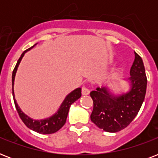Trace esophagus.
Returning <instances> with one entry per match:
<instances>
[{"label":"esophagus","instance_id":"esophagus-1","mask_svg":"<svg viewBox=\"0 0 158 158\" xmlns=\"http://www.w3.org/2000/svg\"><path fill=\"white\" fill-rule=\"evenodd\" d=\"M89 93H90V90L87 87L84 86L82 88V94L83 95H89Z\"/></svg>","mask_w":158,"mask_h":158}]
</instances>
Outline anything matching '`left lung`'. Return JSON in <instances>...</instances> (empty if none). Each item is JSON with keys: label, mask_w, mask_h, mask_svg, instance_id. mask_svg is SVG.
Segmentation results:
<instances>
[{"label": "left lung", "mask_w": 158, "mask_h": 158, "mask_svg": "<svg viewBox=\"0 0 158 158\" xmlns=\"http://www.w3.org/2000/svg\"><path fill=\"white\" fill-rule=\"evenodd\" d=\"M130 75L128 79H123L129 85L127 91L118 94L108 85H103L90 93L94 101L90 118L99 129L109 133L120 131L130 125L139 111L144 101L147 77L142 58L136 52Z\"/></svg>", "instance_id": "obj_1"}]
</instances>
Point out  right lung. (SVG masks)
<instances>
[{
  "instance_id": "1",
  "label": "right lung",
  "mask_w": 158,
  "mask_h": 158,
  "mask_svg": "<svg viewBox=\"0 0 158 158\" xmlns=\"http://www.w3.org/2000/svg\"><path fill=\"white\" fill-rule=\"evenodd\" d=\"M37 44L38 43H36L35 45H33L32 48H30L28 50L24 51L19 57V59L18 60L17 64H16L13 70V74H12V94H13L14 102H15L16 110L18 111L21 120H23V122L25 124L26 126L29 128L30 130L37 133H39V134L50 135V134H53V133L58 131L65 124L70 106L81 97V88H77L72 92H70L69 94H67L66 97L64 98V101L62 102L60 107L58 108V110L56 111V113H54L52 115H51L49 117L41 119V120H34L33 118L29 117L28 115H26L25 113L21 110L18 103H17V102H16L15 91H14L15 79L16 72H17L18 67L19 65V63L21 62V60L23 59L24 54L28 52V51H30L32 48H34Z\"/></svg>"
}]
</instances>
